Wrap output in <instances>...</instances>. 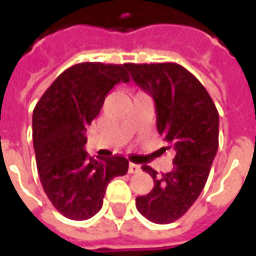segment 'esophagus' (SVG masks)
I'll use <instances>...</instances> for the list:
<instances>
[{"label": "esophagus", "instance_id": "esophagus-1", "mask_svg": "<svg viewBox=\"0 0 256 256\" xmlns=\"http://www.w3.org/2000/svg\"><path fill=\"white\" fill-rule=\"evenodd\" d=\"M140 166L136 164H128V172L130 174H136V172H140Z\"/></svg>", "mask_w": 256, "mask_h": 256}]
</instances>
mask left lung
Returning <instances> with one entry per match:
<instances>
[{
    "label": "left lung",
    "instance_id": "1",
    "mask_svg": "<svg viewBox=\"0 0 256 256\" xmlns=\"http://www.w3.org/2000/svg\"><path fill=\"white\" fill-rule=\"evenodd\" d=\"M126 68L156 100V128L168 144L160 150L175 152L170 172L158 175L142 166L154 187L136 199L144 218L168 224L186 214L206 184L218 150V110L198 78L178 64H126Z\"/></svg>",
    "mask_w": 256,
    "mask_h": 256
}]
</instances>
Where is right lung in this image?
<instances>
[{
    "label": "right lung",
    "instance_id": "add662e5",
    "mask_svg": "<svg viewBox=\"0 0 256 256\" xmlns=\"http://www.w3.org/2000/svg\"><path fill=\"white\" fill-rule=\"evenodd\" d=\"M120 81H130L126 64L81 62L60 74L34 108L33 144L40 180L52 204L66 218L94 216L102 207L108 182L128 170L124 156L94 160L84 150L86 128Z\"/></svg>",
    "mask_w": 256,
    "mask_h": 256
}]
</instances>
